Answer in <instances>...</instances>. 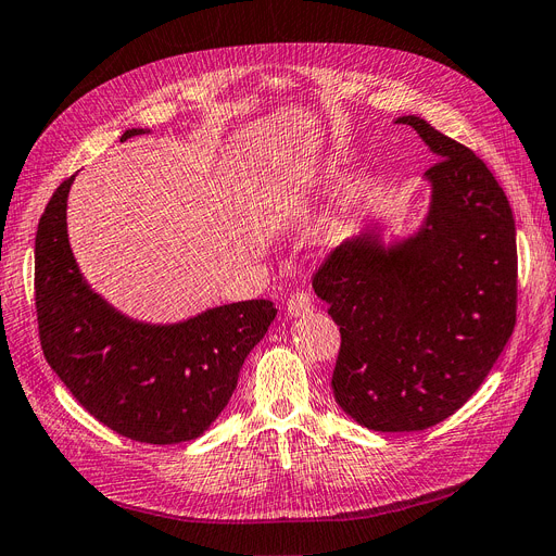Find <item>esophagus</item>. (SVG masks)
I'll return each mask as SVG.
<instances>
[{"label": "esophagus", "instance_id": "1", "mask_svg": "<svg viewBox=\"0 0 556 556\" xmlns=\"http://www.w3.org/2000/svg\"><path fill=\"white\" fill-rule=\"evenodd\" d=\"M313 309V296L307 292H296L287 301V315L290 317H305Z\"/></svg>", "mask_w": 556, "mask_h": 556}]
</instances>
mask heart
Listing matches in <instances>:
<instances>
[{
    "label": "heart",
    "mask_w": 556,
    "mask_h": 556,
    "mask_svg": "<svg viewBox=\"0 0 556 556\" xmlns=\"http://www.w3.org/2000/svg\"><path fill=\"white\" fill-rule=\"evenodd\" d=\"M321 177H324V173H321V170H317L315 175H309V177H307V185H305V189H307V187H315V182H317V180H321Z\"/></svg>",
    "instance_id": "heart-1"
}]
</instances>
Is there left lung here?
Listing matches in <instances>:
<instances>
[{"mask_svg":"<svg viewBox=\"0 0 556 556\" xmlns=\"http://www.w3.org/2000/svg\"><path fill=\"white\" fill-rule=\"evenodd\" d=\"M438 162L429 214L386 249L367 230L313 278L340 326L332 392L371 431H425L479 390L516 326V220L493 173L419 116H402Z\"/></svg>","mask_w":556,"mask_h":556,"instance_id":"8db88e82","label":"left lung"}]
</instances>
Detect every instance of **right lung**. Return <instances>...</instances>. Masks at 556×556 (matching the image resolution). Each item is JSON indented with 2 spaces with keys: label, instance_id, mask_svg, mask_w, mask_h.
I'll return each mask as SVG.
<instances>
[{
  "label": "right lung",
  "instance_id": "right-lung-1",
  "mask_svg": "<svg viewBox=\"0 0 556 556\" xmlns=\"http://www.w3.org/2000/svg\"><path fill=\"white\" fill-rule=\"evenodd\" d=\"M143 135L127 129L121 141ZM75 175L38 220L36 315L48 365L111 431L148 445L203 435L230 402L239 369L276 319L271 301H239L180 324L121 315L81 278L65 228Z\"/></svg>",
  "mask_w": 556,
  "mask_h": 556
}]
</instances>
